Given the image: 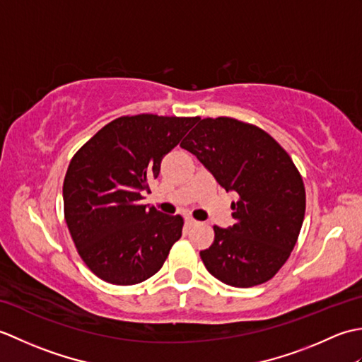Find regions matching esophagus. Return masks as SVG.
Instances as JSON below:
<instances>
[{
  "instance_id": "esophagus-1",
  "label": "esophagus",
  "mask_w": 362,
  "mask_h": 362,
  "mask_svg": "<svg viewBox=\"0 0 362 362\" xmlns=\"http://www.w3.org/2000/svg\"><path fill=\"white\" fill-rule=\"evenodd\" d=\"M185 222H187V227H188V228L199 226V221H196L194 218H191V216H187V218H185Z\"/></svg>"
}]
</instances>
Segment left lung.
Returning a JSON list of instances; mask_svg holds the SVG:
<instances>
[{
	"mask_svg": "<svg viewBox=\"0 0 362 362\" xmlns=\"http://www.w3.org/2000/svg\"><path fill=\"white\" fill-rule=\"evenodd\" d=\"M209 169L232 204L235 224L214 226L201 258L214 279L235 288L266 283L286 263L305 218V185L274 138L235 118H204L180 143Z\"/></svg>",
	"mask_w": 362,
	"mask_h": 362,
	"instance_id": "8db88e82",
	"label": "left lung"
}]
</instances>
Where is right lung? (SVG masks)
Segmentation results:
<instances>
[{
  "instance_id": "1",
  "label": "right lung",
  "mask_w": 362,
  "mask_h": 362,
  "mask_svg": "<svg viewBox=\"0 0 362 362\" xmlns=\"http://www.w3.org/2000/svg\"><path fill=\"white\" fill-rule=\"evenodd\" d=\"M199 117H119L74 153L64 180V213L83 263L99 279L130 286L157 274L183 218L140 201L161 160Z\"/></svg>"
}]
</instances>
